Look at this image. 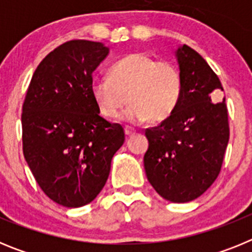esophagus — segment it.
Wrapping results in <instances>:
<instances>
[{"label":"esophagus","mask_w":252,"mask_h":252,"mask_svg":"<svg viewBox=\"0 0 252 252\" xmlns=\"http://www.w3.org/2000/svg\"><path fill=\"white\" fill-rule=\"evenodd\" d=\"M125 133H126V136H132V135H135V133H136V130L132 127H128V126H126V127H125Z\"/></svg>","instance_id":"esophagus-1"}]
</instances>
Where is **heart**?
Returning <instances> with one entry per match:
<instances>
[{
    "instance_id": "1",
    "label": "heart",
    "mask_w": 252,
    "mask_h": 252,
    "mask_svg": "<svg viewBox=\"0 0 252 252\" xmlns=\"http://www.w3.org/2000/svg\"><path fill=\"white\" fill-rule=\"evenodd\" d=\"M91 93L99 113L116 119L128 102L122 119L127 122L164 121L174 112L183 93L179 68L169 60L131 53L116 62L110 77L95 78Z\"/></svg>"
}]
</instances>
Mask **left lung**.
Returning a JSON list of instances; mask_svg holds the SVG:
<instances>
[{"instance_id": "left-lung-1", "label": "left lung", "mask_w": 252, "mask_h": 252, "mask_svg": "<svg viewBox=\"0 0 252 252\" xmlns=\"http://www.w3.org/2000/svg\"><path fill=\"white\" fill-rule=\"evenodd\" d=\"M183 93L175 111L159 126L146 128L149 149L144 155L148 180L174 203L190 202L217 179L230 139L224 98L213 102L212 93L223 91L217 74L188 45L177 50Z\"/></svg>"}]
</instances>
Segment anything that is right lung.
<instances>
[{"instance_id":"1","label":"right lung","mask_w":252,"mask_h":252,"mask_svg":"<svg viewBox=\"0 0 252 252\" xmlns=\"http://www.w3.org/2000/svg\"><path fill=\"white\" fill-rule=\"evenodd\" d=\"M108 48L70 40L37 65L22 104V150L35 180L51 201L86 206L101 192L124 128L99 116L92 74Z\"/></svg>"}]
</instances>
